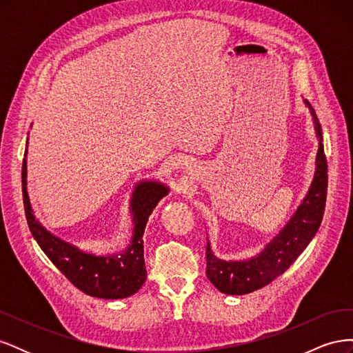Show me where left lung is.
Returning <instances> with one entry per match:
<instances>
[{"instance_id": "8db88e82", "label": "left lung", "mask_w": 353, "mask_h": 353, "mask_svg": "<svg viewBox=\"0 0 353 353\" xmlns=\"http://www.w3.org/2000/svg\"><path fill=\"white\" fill-rule=\"evenodd\" d=\"M312 114L318 138L315 159V175L307 194L293 213L284 228L253 258L243 261L219 259L212 252L210 243L206 248V275L221 293L240 296L248 294L274 281L290 266L306 245L311 243L321 225L327 197V160L323 145V131L312 105L303 100Z\"/></svg>"}]
</instances>
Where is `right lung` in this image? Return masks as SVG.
<instances>
[{"label": "right lung", "mask_w": 353, "mask_h": 353, "mask_svg": "<svg viewBox=\"0 0 353 353\" xmlns=\"http://www.w3.org/2000/svg\"><path fill=\"white\" fill-rule=\"evenodd\" d=\"M26 154L28 143L22 168L23 203L29 230L42 252L74 287L92 297L123 299L135 294L147 279L143 241L147 221L157 203L169 193V187L154 179L137 183L130 203L134 223L130 244L119 253L95 254L54 236L35 218L26 187Z\"/></svg>", "instance_id": "add662e5"}]
</instances>
